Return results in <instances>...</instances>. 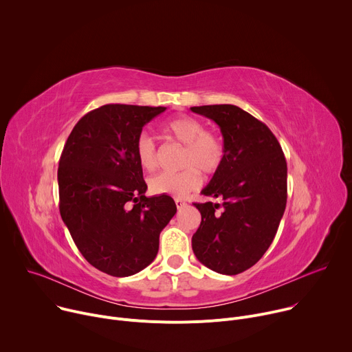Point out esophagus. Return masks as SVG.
I'll return each instance as SVG.
<instances>
[{"label":"esophagus","instance_id":"esophagus-1","mask_svg":"<svg viewBox=\"0 0 352 352\" xmlns=\"http://www.w3.org/2000/svg\"><path fill=\"white\" fill-rule=\"evenodd\" d=\"M175 205H177V209H178V210H181V209H184V208L186 206V204L184 202L182 199H179V197L175 199Z\"/></svg>","mask_w":352,"mask_h":352}]
</instances>
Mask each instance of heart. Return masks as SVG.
Masks as SVG:
<instances>
[{
    "mask_svg": "<svg viewBox=\"0 0 352 352\" xmlns=\"http://www.w3.org/2000/svg\"><path fill=\"white\" fill-rule=\"evenodd\" d=\"M166 135L184 146L179 157L178 173H160L148 181V189L156 195L184 197L202 184V177H213L220 171L226 160V144L223 138L205 124L189 116H179L167 122ZM136 157L140 167L152 171L159 164L155 140L148 135H140L136 140Z\"/></svg>",
    "mask_w": 352,
    "mask_h": 352,
    "instance_id": "b5f03b06",
    "label": "heart"
}]
</instances>
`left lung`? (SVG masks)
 <instances>
[{
    "label": "left lung",
    "mask_w": 352,
    "mask_h": 352,
    "mask_svg": "<svg viewBox=\"0 0 352 352\" xmlns=\"http://www.w3.org/2000/svg\"><path fill=\"white\" fill-rule=\"evenodd\" d=\"M190 110L213 120L226 144L223 167L202 190L223 204H193L202 216L192 236L193 254L220 274H239L265 255L276 236L287 204V162L267 125L242 109Z\"/></svg>",
    "instance_id": "obj_1"
}]
</instances>
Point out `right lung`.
I'll return each instance as SVG.
<instances>
[{"instance_id":"1","label":"right lung","mask_w":352,"mask_h":352,"mask_svg":"<svg viewBox=\"0 0 352 352\" xmlns=\"http://www.w3.org/2000/svg\"><path fill=\"white\" fill-rule=\"evenodd\" d=\"M166 107L106 104L83 116L58 166L60 213L83 258L128 277L152 263L159 236L177 212L167 195L146 197L136 157L142 128Z\"/></svg>"}]
</instances>
